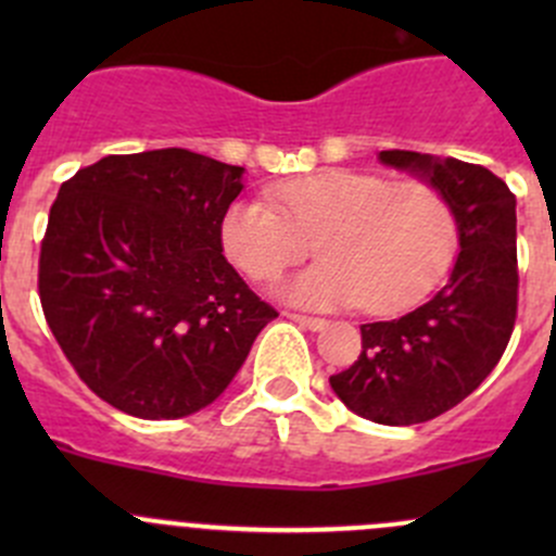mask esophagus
<instances>
[{
	"instance_id": "esophagus-1",
	"label": "esophagus",
	"mask_w": 556,
	"mask_h": 556,
	"mask_svg": "<svg viewBox=\"0 0 556 556\" xmlns=\"http://www.w3.org/2000/svg\"><path fill=\"white\" fill-rule=\"evenodd\" d=\"M288 319H293V323H299L301 328H309V330L328 328V319H323V317H306V314H288Z\"/></svg>"
}]
</instances>
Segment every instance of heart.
Wrapping results in <instances>:
<instances>
[{
	"label": "heart",
	"mask_w": 556,
	"mask_h": 556,
	"mask_svg": "<svg viewBox=\"0 0 556 556\" xmlns=\"http://www.w3.org/2000/svg\"><path fill=\"white\" fill-rule=\"evenodd\" d=\"M268 200L233 201L223 212V252L247 277L266 282L304 261L314 242L323 261L279 288L309 309H406L435 288L457 247L450 201L425 179L390 182L328 169L277 185Z\"/></svg>",
	"instance_id": "obj_1"
}]
</instances>
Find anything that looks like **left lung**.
Listing matches in <instances>:
<instances>
[{
	"label": "left lung",
	"instance_id": "left-lung-1",
	"mask_svg": "<svg viewBox=\"0 0 556 556\" xmlns=\"http://www.w3.org/2000/svg\"><path fill=\"white\" fill-rule=\"evenodd\" d=\"M379 161L417 174L450 201L459 255L422 306L361 325L363 352L330 387L346 408L379 425H417L468 397L506 352L517 319V195L476 164L412 150Z\"/></svg>",
	"mask_w": 556,
	"mask_h": 556
}]
</instances>
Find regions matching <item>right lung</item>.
I'll return each instance as SVG.
<instances>
[{"mask_svg": "<svg viewBox=\"0 0 556 556\" xmlns=\"http://www.w3.org/2000/svg\"><path fill=\"white\" fill-rule=\"evenodd\" d=\"M242 166L182 148L106 155L66 179L39 252V301L102 401L179 419L223 395L277 317L220 244Z\"/></svg>", "mask_w": 556, "mask_h": 556, "instance_id": "obj_1", "label": "right lung"}]
</instances>
